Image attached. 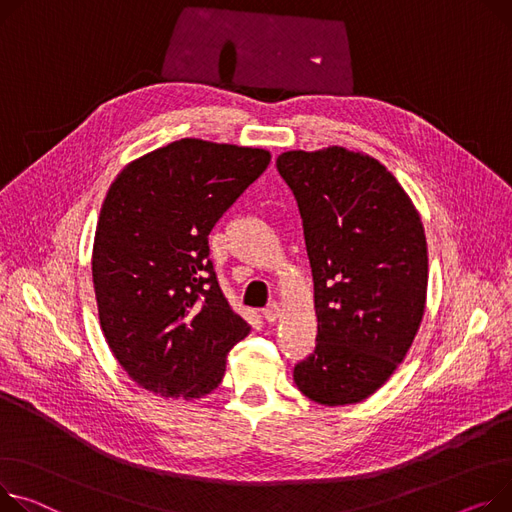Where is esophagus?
<instances>
[{"instance_id":"obj_1","label":"esophagus","mask_w":512,"mask_h":512,"mask_svg":"<svg viewBox=\"0 0 512 512\" xmlns=\"http://www.w3.org/2000/svg\"><path fill=\"white\" fill-rule=\"evenodd\" d=\"M278 317H280V304H278V302L267 304L265 309H263V319H265L267 323H274Z\"/></svg>"}]
</instances>
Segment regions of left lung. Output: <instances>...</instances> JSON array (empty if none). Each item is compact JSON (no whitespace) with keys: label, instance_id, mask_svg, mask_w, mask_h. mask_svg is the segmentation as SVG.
I'll return each instance as SVG.
<instances>
[{"label":"left lung","instance_id":"8db88e82","mask_svg":"<svg viewBox=\"0 0 512 512\" xmlns=\"http://www.w3.org/2000/svg\"><path fill=\"white\" fill-rule=\"evenodd\" d=\"M302 218L315 282V350L296 387L346 405L391 377L418 333L428 286L426 236L410 197L370 156L327 148L276 162Z\"/></svg>","mask_w":512,"mask_h":512}]
</instances>
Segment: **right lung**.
I'll return each mask as SVG.
<instances>
[{"mask_svg":"<svg viewBox=\"0 0 512 512\" xmlns=\"http://www.w3.org/2000/svg\"><path fill=\"white\" fill-rule=\"evenodd\" d=\"M271 156L179 140L127 164L102 203L92 280L102 333L140 387L195 399L214 391L249 333L224 296L208 236Z\"/></svg>","mask_w":512,"mask_h":512,"instance_id":"obj_1","label":"right lung"}]
</instances>
